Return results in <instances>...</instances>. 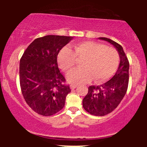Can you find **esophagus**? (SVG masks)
Instances as JSON below:
<instances>
[{
  "instance_id": "esophagus-1",
  "label": "esophagus",
  "mask_w": 147,
  "mask_h": 147,
  "mask_svg": "<svg viewBox=\"0 0 147 147\" xmlns=\"http://www.w3.org/2000/svg\"><path fill=\"white\" fill-rule=\"evenodd\" d=\"M77 84H71L70 85V88L72 89V90H74V89H75L77 87Z\"/></svg>"
}]
</instances>
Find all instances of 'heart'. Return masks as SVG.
<instances>
[{
	"label": "heart",
	"mask_w": 147,
	"mask_h": 147,
	"mask_svg": "<svg viewBox=\"0 0 147 147\" xmlns=\"http://www.w3.org/2000/svg\"><path fill=\"white\" fill-rule=\"evenodd\" d=\"M73 47L74 51L64 47L57 56L59 65L65 72L73 68L77 58L84 59L83 67L74 69L67 75L69 82H87L92 78L97 83L105 82L116 72L119 66V55L114 47L92 41L79 42Z\"/></svg>",
	"instance_id": "b5f03b06"
}]
</instances>
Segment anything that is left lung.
<instances>
[{"label": "left lung", "instance_id": "left-lung-1", "mask_svg": "<svg viewBox=\"0 0 147 147\" xmlns=\"http://www.w3.org/2000/svg\"><path fill=\"white\" fill-rule=\"evenodd\" d=\"M99 39L107 41L116 47L120 57L117 71L110 80L101 85L88 87V93L82 100L84 109L90 115L105 116L115 110L124 98L129 84V63L119 44L107 38Z\"/></svg>", "mask_w": 147, "mask_h": 147}]
</instances>
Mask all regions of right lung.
I'll list each match as a JSON object with an SVG mask.
<instances>
[{
    "label": "right lung",
    "mask_w": 147,
    "mask_h": 147,
    "mask_svg": "<svg viewBox=\"0 0 147 147\" xmlns=\"http://www.w3.org/2000/svg\"><path fill=\"white\" fill-rule=\"evenodd\" d=\"M72 37L46 35L30 44L20 60V84L26 103L36 113L51 116L65 106L71 92L57 65V55Z\"/></svg>",
    "instance_id": "right-lung-1"
}]
</instances>
